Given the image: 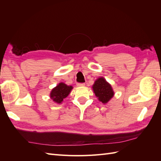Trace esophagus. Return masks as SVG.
Masks as SVG:
<instances>
[{"instance_id":"34e87169","label":"esophagus","mask_w":161,"mask_h":161,"mask_svg":"<svg viewBox=\"0 0 161 161\" xmlns=\"http://www.w3.org/2000/svg\"><path fill=\"white\" fill-rule=\"evenodd\" d=\"M85 85V83H77L78 86H84Z\"/></svg>"}]
</instances>
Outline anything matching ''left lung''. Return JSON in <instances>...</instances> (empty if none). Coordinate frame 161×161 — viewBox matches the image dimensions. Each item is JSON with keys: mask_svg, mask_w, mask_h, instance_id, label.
Masks as SVG:
<instances>
[{"mask_svg": "<svg viewBox=\"0 0 161 161\" xmlns=\"http://www.w3.org/2000/svg\"><path fill=\"white\" fill-rule=\"evenodd\" d=\"M93 90L99 101L105 104L114 97V92L109 83L106 81L103 77H100L95 81L92 85Z\"/></svg>", "mask_w": 161, "mask_h": 161, "instance_id": "obj_1", "label": "left lung"}]
</instances>
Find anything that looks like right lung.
Instances as JSON below:
<instances>
[{
  "instance_id": "right-lung-1",
  "label": "right lung",
  "mask_w": 161,
  "mask_h": 161,
  "mask_svg": "<svg viewBox=\"0 0 161 161\" xmlns=\"http://www.w3.org/2000/svg\"><path fill=\"white\" fill-rule=\"evenodd\" d=\"M72 89V86H69L63 82H60L55 88L52 90L50 98L56 103L60 104L63 101V99L70 94Z\"/></svg>"
}]
</instances>
